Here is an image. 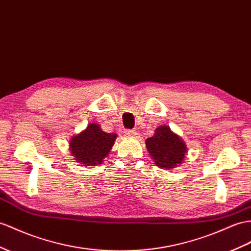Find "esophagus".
Returning <instances> with one entry per match:
<instances>
[{"label": "esophagus", "mask_w": 251, "mask_h": 251, "mask_svg": "<svg viewBox=\"0 0 251 251\" xmlns=\"http://www.w3.org/2000/svg\"><path fill=\"white\" fill-rule=\"evenodd\" d=\"M124 133L126 134L127 137H133L134 134H136V130H134V129H125Z\"/></svg>", "instance_id": "1"}]
</instances>
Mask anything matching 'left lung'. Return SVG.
Here are the masks:
<instances>
[{"label":"left lung","instance_id":"8db88e82","mask_svg":"<svg viewBox=\"0 0 251 251\" xmlns=\"http://www.w3.org/2000/svg\"><path fill=\"white\" fill-rule=\"evenodd\" d=\"M147 151L159 168L171 170L182 162L187 147L168 126L158 127L155 134L146 140Z\"/></svg>","mask_w":251,"mask_h":251}]
</instances>
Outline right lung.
<instances>
[{
    "label": "right lung",
    "instance_id": "add662e5",
    "mask_svg": "<svg viewBox=\"0 0 251 251\" xmlns=\"http://www.w3.org/2000/svg\"><path fill=\"white\" fill-rule=\"evenodd\" d=\"M115 139L117 134L102 131L100 125L92 123L72 139L70 146L77 162L89 166L99 165L108 156Z\"/></svg>",
    "mask_w": 251,
    "mask_h": 251
}]
</instances>
